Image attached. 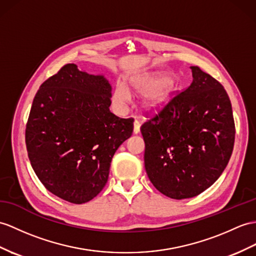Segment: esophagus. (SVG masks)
Masks as SVG:
<instances>
[{
    "label": "esophagus",
    "mask_w": 256,
    "mask_h": 256,
    "mask_svg": "<svg viewBox=\"0 0 256 256\" xmlns=\"http://www.w3.org/2000/svg\"><path fill=\"white\" fill-rule=\"evenodd\" d=\"M140 122L138 120H134V134H138L140 132Z\"/></svg>",
    "instance_id": "1"
}]
</instances>
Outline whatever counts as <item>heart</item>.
Wrapping results in <instances>:
<instances>
[{"instance_id":"1","label":"heart","mask_w":256,"mask_h":256,"mask_svg":"<svg viewBox=\"0 0 256 256\" xmlns=\"http://www.w3.org/2000/svg\"><path fill=\"white\" fill-rule=\"evenodd\" d=\"M177 91V81L165 74H142L129 80L128 88L118 82L112 94V102L118 112H124L130 101V92L143 94L142 108L148 113L155 114L163 110L170 102Z\"/></svg>"}]
</instances>
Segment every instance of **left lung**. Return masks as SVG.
I'll return each mask as SVG.
<instances>
[{
  "instance_id": "1",
  "label": "left lung",
  "mask_w": 256,
  "mask_h": 256,
  "mask_svg": "<svg viewBox=\"0 0 256 256\" xmlns=\"http://www.w3.org/2000/svg\"><path fill=\"white\" fill-rule=\"evenodd\" d=\"M190 68L192 84L141 126L150 182L176 200L210 188L226 168L234 143L226 90L200 67Z\"/></svg>"
}]
</instances>
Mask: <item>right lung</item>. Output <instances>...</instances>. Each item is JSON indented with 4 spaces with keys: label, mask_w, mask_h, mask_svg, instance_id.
Wrapping results in <instances>:
<instances>
[{
    "label": "right lung",
    "mask_w": 256,
    "mask_h": 256,
    "mask_svg": "<svg viewBox=\"0 0 256 256\" xmlns=\"http://www.w3.org/2000/svg\"><path fill=\"white\" fill-rule=\"evenodd\" d=\"M112 86L103 74L67 64L40 86L26 126L36 175L53 194L89 202L106 184L116 150L132 134V118L110 113Z\"/></svg>",
    "instance_id": "1"
}]
</instances>
